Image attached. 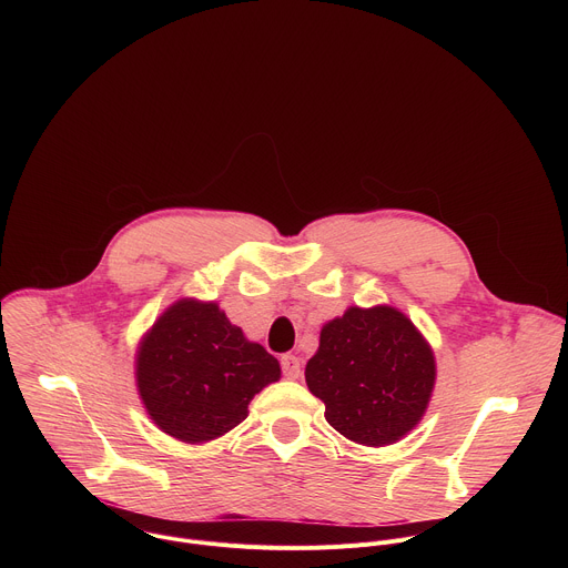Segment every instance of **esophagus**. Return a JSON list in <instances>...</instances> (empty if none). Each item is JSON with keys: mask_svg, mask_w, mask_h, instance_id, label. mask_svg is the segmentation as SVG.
Masks as SVG:
<instances>
[{"mask_svg": "<svg viewBox=\"0 0 568 568\" xmlns=\"http://www.w3.org/2000/svg\"><path fill=\"white\" fill-rule=\"evenodd\" d=\"M281 368H283V375L290 377V379H296L301 375V362L296 355H283L281 357Z\"/></svg>", "mask_w": 568, "mask_h": 568, "instance_id": "obj_1", "label": "esophagus"}]
</instances>
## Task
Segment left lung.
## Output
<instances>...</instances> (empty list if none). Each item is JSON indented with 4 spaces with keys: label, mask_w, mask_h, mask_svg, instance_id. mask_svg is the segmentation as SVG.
<instances>
[{
    "label": "left lung",
    "mask_w": 568,
    "mask_h": 568,
    "mask_svg": "<svg viewBox=\"0 0 568 568\" xmlns=\"http://www.w3.org/2000/svg\"><path fill=\"white\" fill-rule=\"evenodd\" d=\"M305 382L326 404L331 427L353 443L384 447L407 436L425 416L436 359L399 310L348 307L321 328Z\"/></svg>",
    "instance_id": "8db88e82"
}]
</instances>
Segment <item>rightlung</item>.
Returning <instances> with one entry per match:
<instances>
[{"label":"right lung","mask_w":568,"mask_h":568,"mask_svg":"<svg viewBox=\"0 0 568 568\" xmlns=\"http://www.w3.org/2000/svg\"><path fill=\"white\" fill-rule=\"evenodd\" d=\"M281 366L250 342L217 303L182 298L161 314L136 351V388L154 425L184 443L224 436Z\"/></svg>","instance_id":"right-lung-1"}]
</instances>
